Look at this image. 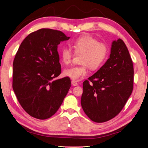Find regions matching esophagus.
I'll use <instances>...</instances> for the list:
<instances>
[{"label": "esophagus", "mask_w": 148, "mask_h": 148, "mask_svg": "<svg viewBox=\"0 0 148 148\" xmlns=\"http://www.w3.org/2000/svg\"><path fill=\"white\" fill-rule=\"evenodd\" d=\"M71 83L73 86H77L78 85V82L77 81H75V80H72L71 81Z\"/></svg>", "instance_id": "1"}]
</instances>
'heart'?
<instances>
[{
	"label": "heart",
	"instance_id": "b5f03b06",
	"mask_svg": "<svg viewBox=\"0 0 148 148\" xmlns=\"http://www.w3.org/2000/svg\"><path fill=\"white\" fill-rule=\"evenodd\" d=\"M75 53L81 55L80 66L66 69L64 74L73 79L78 80L88 74V68L97 70L105 63L109 55V47L104 42H100L90 35L79 36L72 43ZM62 61L65 64L71 63L73 51L69 47H64L60 51Z\"/></svg>",
	"mask_w": 148,
	"mask_h": 148
}]
</instances>
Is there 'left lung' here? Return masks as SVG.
<instances>
[{"mask_svg":"<svg viewBox=\"0 0 148 148\" xmlns=\"http://www.w3.org/2000/svg\"><path fill=\"white\" fill-rule=\"evenodd\" d=\"M133 84V63L127 48L121 39L113 41L106 63L83 82L82 108L93 122L110 121L125 106Z\"/></svg>","mask_w":148,"mask_h":148,"instance_id":"8db88e82","label":"left lung"}]
</instances>
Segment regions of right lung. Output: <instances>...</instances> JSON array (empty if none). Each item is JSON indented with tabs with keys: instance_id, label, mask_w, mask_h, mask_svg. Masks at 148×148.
<instances>
[{
	"instance_id": "right-lung-1",
	"label": "right lung",
	"mask_w": 148,
	"mask_h": 148,
	"mask_svg": "<svg viewBox=\"0 0 148 148\" xmlns=\"http://www.w3.org/2000/svg\"><path fill=\"white\" fill-rule=\"evenodd\" d=\"M69 38L60 31L40 29L25 38L16 54L12 88L22 108L34 118L53 115L71 88L69 77L53 80L61 73L58 45Z\"/></svg>"
}]
</instances>
